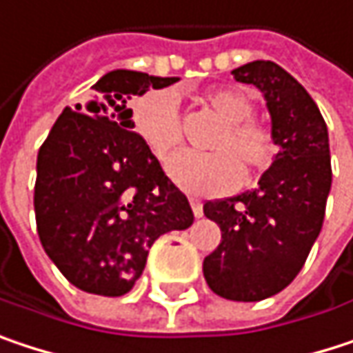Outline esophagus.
I'll return each instance as SVG.
<instances>
[{
	"mask_svg": "<svg viewBox=\"0 0 353 353\" xmlns=\"http://www.w3.org/2000/svg\"><path fill=\"white\" fill-rule=\"evenodd\" d=\"M191 209L195 213V217H201L203 215V203L199 199H191Z\"/></svg>",
	"mask_w": 353,
	"mask_h": 353,
	"instance_id": "esophagus-1",
	"label": "esophagus"
}]
</instances>
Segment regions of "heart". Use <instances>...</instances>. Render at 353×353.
Segmentation results:
<instances>
[{
  "label": "heart",
  "instance_id": "obj_1",
  "mask_svg": "<svg viewBox=\"0 0 353 353\" xmlns=\"http://www.w3.org/2000/svg\"><path fill=\"white\" fill-rule=\"evenodd\" d=\"M205 103L225 123L211 142V154L183 150L170 158L168 176L187 193L219 195L242 181V168L260 172L276 156L272 132L254 121V103L236 89H215ZM132 128L158 160H166L183 140L179 101L172 91L156 89L140 97L132 108Z\"/></svg>",
  "mask_w": 353,
  "mask_h": 353
}]
</instances>
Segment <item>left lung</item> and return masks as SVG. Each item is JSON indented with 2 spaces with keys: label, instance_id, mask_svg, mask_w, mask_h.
I'll use <instances>...</instances> for the list:
<instances>
[{
  "label": "left lung",
  "instance_id": "obj_1",
  "mask_svg": "<svg viewBox=\"0 0 353 353\" xmlns=\"http://www.w3.org/2000/svg\"><path fill=\"white\" fill-rule=\"evenodd\" d=\"M232 74L264 95L279 154L258 189L203 205L221 230L203 274L215 294L254 303L294 281L321 232L331 189L330 134L313 97L283 66L254 61Z\"/></svg>",
  "mask_w": 353,
  "mask_h": 353
}]
</instances>
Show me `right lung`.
Listing matches in <instances>:
<instances>
[{
  "mask_svg": "<svg viewBox=\"0 0 353 353\" xmlns=\"http://www.w3.org/2000/svg\"><path fill=\"white\" fill-rule=\"evenodd\" d=\"M176 81L110 70L91 87V101L63 110L40 146L34 187L38 236L66 281L85 292H130L152 243L195 219L187 197L132 132L128 108L134 95Z\"/></svg>",
  "mask_w": 353,
  "mask_h": 353,
  "instance_id": "1",
  "label": "right lung"
}]
</instances>
